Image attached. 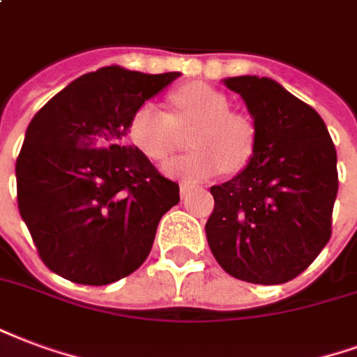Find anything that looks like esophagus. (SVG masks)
Returning <instances> with one entry per match:
<instances>
[{
    "mask_svg": "<svg viewBox=\"0 0 357 357\" xmlns=\"http://www.w3.org/2000/svg\"><path fill=\"white\" fill-rule=\"evenodd\" d=\"M192 191V187L191 185H187V183H181L179 185V195H181V199H185L187 195Z\"/></svg>",
    "mask_w": 357,
    "mask_h": 357,
    "instance_id": "1",
    "label": "esophagus"
}]
</instances>
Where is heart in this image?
I'll list each match as a JSON object with an SVG mask.
<instances>
[{
	"mask_svg": "<svg viewBox=\"0 0 357 357\" xmlns=\"http://www.w3.org/2000/svg\"><path fill=\"white\" fill-rule=\"evenodd\" d=\"M195 130L187 145L189 155L168 160L162 170L172 178L202 181L219 174L236 172L250 160L255 145L252 123L229 112L225 94L204 83L181 86L172 94V113L145 102L128 123V138L145 157L162 160L178 144V130Z\"/></svg>",
	"mask_w": 357,
	"mask_h": 357,
	"instance_id": "b5f03b06",
	"label": "heart"
}]
</instances>
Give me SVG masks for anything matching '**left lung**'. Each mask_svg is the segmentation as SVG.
<instances>
[{"mask_svg":"<svg viewBox=\"0 0 357 357\" xmlns=\"http://www.w3.org/2000/svg\"><path fill=\"white\" fill-rule=\"evenodd\" d=\"M253 119L242 172L213 185L206 223L213 257L231 276L276 286L299 276L331 236L337 151L324 119L268 77L223 79Z\"/></svg>","mask_w":357,"mask_h":357,"instance_id":"1","label":"left lung"}]
</instances>
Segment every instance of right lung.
Instances as JSON below:
<instances>
[{"instance_id":"add662e5","label":"right lung","mask_w":357,"mask_h":357,"mask_svg":"<svg viewBox=\"0 0 357 357\" xmlns=\"http://www.w3.org/2000/svg\"><path fill=\"white\" fill-rule=\"evenodd\" d=\"M179 75L100 68L31 119L17 158L18 210L58 276L105 286L147 259L179 185L125 139L134 112Z\"/></svg>"}]
</instances>
